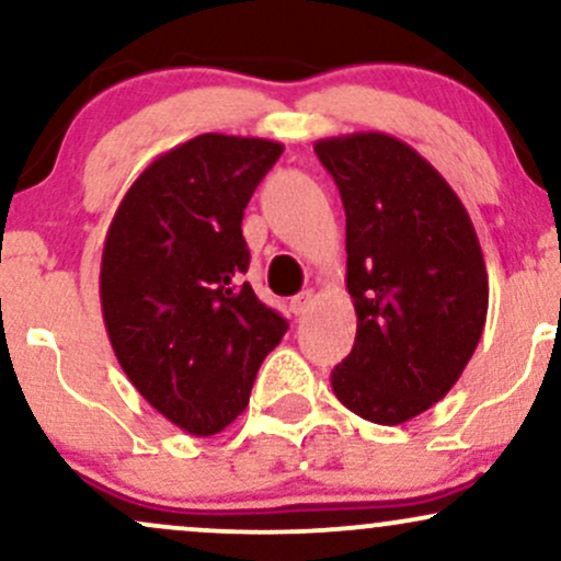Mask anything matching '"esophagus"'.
<instances>
[{"mask_svg":"<svg viewBox=\"0 0 561 561\" xmlns=\"http://www.w3.org/2000/svg\"><path fill=\"white\" fill-rule=\"evenodd\" d=\"M311 302H313V289H302L300 295L289 298V311H293L295 317H300V313H306L308 308H311Z\"/></svg>","mask_w":561,"mask_h":561,"instance_id":"34e87169","label":"esophagus"}]
</instances>
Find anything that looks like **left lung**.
Masks as SVG:
<instances>
[{"label": "left lung", "mask_w": 561, "mask_h": 561, "mask_svg": "<svg viewBox=\"0 0 561 561\" xmlns=\"http://www.w3.org/2000/svg\"><path fill=\"white\" fill-rule=\"evenodd\" d=\"M345 208L356 343L334 366L337 401L377 424L446 398L480 343L488 272L478 231L446 179L396 137L319 139Z\"/></svg>", "instance_id": "obj_1"}]
</instances>
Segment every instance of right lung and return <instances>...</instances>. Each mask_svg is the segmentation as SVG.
<instances>
[{
  "instance_id": "1",
  "label": "right lung",
  "mask_w": 561,
  "mask_h": 561,
  "mask_svg": "<svg viewBox=\"0 0 561 561\" xmlns=\"http://www.w3.org/2000/svg\"><path fill=\"white\" fill-rule=\"evenodd\" d=\"M285 147L199 134L128 186L105 237L100 300L126 377L184 433H221L287 321L242 282V216Z\"/></svg>"
}]
</instances>
